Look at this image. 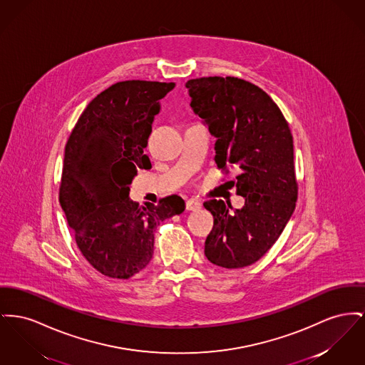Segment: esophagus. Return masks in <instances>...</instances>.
<instances>
[{
    "instance_id": "esophagus-1",
    "label": "esophagus",
    "mask_w": 365,
    "mask_h": 365,
    "mask_svg": "<svg viewBox=\"0 0 365 365\" xmlns=\"http://www.w3.org/2000/svg\"><path fill=\"white\" fill-rule=\"evenodd\" d=\"M201 208V202L200 201H197V200H189L187 202H186V210L187 211H198Z\"/></svg>"
}]
</instances>
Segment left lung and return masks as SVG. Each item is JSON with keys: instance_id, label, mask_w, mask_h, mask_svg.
I'll return each instance as SVG.
<instances>
[{"instance_id": "left-lung-1", "label": "left lung", "mask_w": 365, "mask_h": 365, "mask_svg": "<svg viewBox=\"0 0 365 365\" xmlns=\"http://www.w3.org/2000/svg\"><path fill=\"white\" fill-rule=\"evenodd\" d=\"M186 88L194 113L216 138L217 168H236L237 193L245 198L241 210L223 200L204 202L214 216L205 257L226 269L250 266L272 248L295 210L291 130L273 99L248 81L202 77Z\"/></svg>"}]
</instances>
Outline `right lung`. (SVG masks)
<instances>
[{
	"mask_svg": "<svg viewBox=\"0 0 365 365\" xmlns=\"http://www.w3.org/2000/svg\"><path fill=\"white\" fill-rule=\"evenodd\" d=\"M175 83L130 80L93 98L65 149L59 201L86 260L111 279H129L153 257L155 227L185 211L179 195L139 205L129 186L150 170L148 146L160 99Z\"/></svg>",
	"mask_w": 365,
	"mask_h": 365,
	"instance_id": "right-lung-1",
	"label": "right lung"
}]
</instances>
